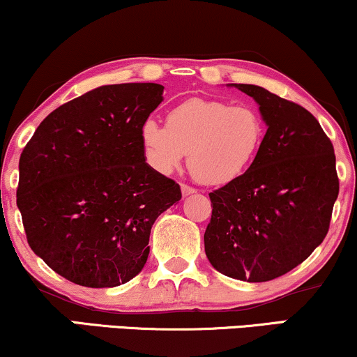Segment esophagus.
<instances>
[{"label":"esophagus","instance_id":"esophagus-1","mask_svg":"<svg viewBox=\"0 0 357 357\" xmlns=\"http://www.w3.org/2000/svg\"><path fill=\"white\" fill-rule=\"evenodd\" d=\"M181 192H183V196H189V194L196 192V189L191 188V186H188V184H181Z\"/></svg>","mask_w":357,"mask_h":357}]
</instances>
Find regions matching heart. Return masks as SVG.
I'll return each instance as SVG.
<instances>
[{"instance_id": "obj_1", "label": "heart", "mask_w": 357, "mask_h": 357, "mask_svg": "<svg viewBox=\"0 0 357 357\" xmlns=\"http://www.w3.org/2000/svg\"><path fill=\"white\" fill-rule=\"evenodd\" d=\"M267 126L252 107L214 98H189L166 114L165 126L146 120L139 137L151 165L173 173L188 153L197 183L222 186L252 168L265 143Z\"/></svg>"}]
</instances>
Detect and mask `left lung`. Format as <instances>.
<instances>
[{"instance_id":"obj_1","label":"left lung","mask_w":357,"mask_h":357,"mask_svg":"<svg viewBox=\"0 0 357 357\" xmlns=\"http://www.w3.org/2000/svg\"><path fill=\"white\" fill-rule=\"evenodd\" d=\"M260 105L265 143L252 168L209 192L206 255L218 272L268 282L308 259L326 237L340 192L331 139L298 103L236 84Z\"/></svg>"}]
</instances>
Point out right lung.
I'll return each mask as SVG.
<instances>
[{"mask_svg":"<svg viewBox=\"0 0 357 357\" xmlns=\"http://www.w3.org/2000/svg\"><path fill=\"white\" fill-rule=\"evenodd\" d=\"M163 89L90 90L51 112L21 153L16 202L28 243L72 283L132 280L146 264L151 225L181 199L179 184L148 166L139 137Z\"/></svg>","mask_w":357,"mask_h":357,"instance_id":"right-lung-1","label":"right lung"}]
</instances>
